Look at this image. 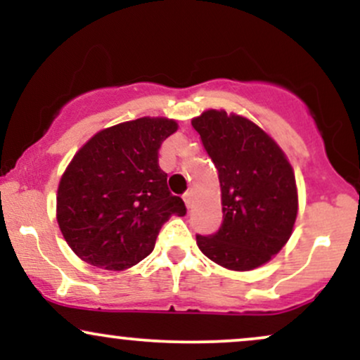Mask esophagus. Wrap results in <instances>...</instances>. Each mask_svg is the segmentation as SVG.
Segmentation results:
<instances>
[{
	"label": "esophagus",
	"instance_id": "esophagus-1",
	"mask_svg": "<svg viewBox=\"0 0 360 360\" xmlns=\"http://www.w3.org/2000/svg\"><path fill=\"white\" fill-rule=\"evenodd\" d=\"M184 203H186V206H188V208H191V206H193V194L191 193L184 194Z\"/></svg>",
	"mask_w": 360,
	"mask_h": 360
}]
</instances>
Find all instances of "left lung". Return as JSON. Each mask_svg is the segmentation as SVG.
Returning <instances> with one entry per match:
<instances>
[{
    "mask_svg": "<svg viewBox=\"0 0 360 360\" xmlns=\"http://www.w3.org/2000/svg\"><path fill=\"white\" fill-rule=\"evenodd\" d=\"M191 125L218 171L223 223L217 233L196 235L213 262L250 271L286 245L298 214L295 172L278 143L250 120L208 110Z\"/></svg>",
    "mask_w": 360,
    "mask_h": 360,
    "instance_id": "left-lung-1",
    "label": "left lung"
}]
</instances>
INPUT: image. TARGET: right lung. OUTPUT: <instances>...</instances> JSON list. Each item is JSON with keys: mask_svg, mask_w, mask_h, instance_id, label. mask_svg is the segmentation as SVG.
Returning <instances> with one entry per match:
<instances>
[{"mask_svg": "<svg viewBox=\"0 0 360 360\" xmlns=\"http://www.w3.org/2000/svg\"><path fill=\"white\" fill-rule=\"evenodd\" d=\"M176 130L174 120L143 117L98 131L72 157L57 189V221L77 257L128 269L154 250L172 214L184 217L159 167V148Z\"/></svg>", "mask_w": 360, "mask_h": 360, "instance_id": "obj_1", "label": "right lung"}]
</instances>
